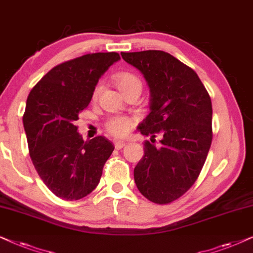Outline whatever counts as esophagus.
Wrapping results in <instances>:
<instances>
[{
  "label": "esophagus",
  "instance_id": "obj_1",
  "mask_svg": "<svg viewBox=\"0 0 253 253\" xmlns=\"http://www.w3.org/2000/svg\"><path fill=\"white\" fill-rule=\"evenodd\" d=\"M125 146H126V142H124V141H114V148L118 150L124 148Z\"/></svg>",
  "mask_w": 253,
  "mask_h": 253
}]
</instances>
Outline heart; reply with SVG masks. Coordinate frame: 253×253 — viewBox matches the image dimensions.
I'll return each instance as SVG.
<instances>
[{"mask_svg": "<svg viewBox=\"0 0 253 253\" xmlns=\"http://www.w3.org/2000/svg\"><path fill=\"white\" fill-rule=\"evenodd\" d=\"M114 82L118 89L123 95H126L130 91L141 92L142 90V82L137 77L135 74L129 72H121L114 76ZM100 90H102V84L96 85L93 90V98H97L99 95ZM106 129L114 136H125L129 133V130L133 128V121L128 117L124 116H114L111 117L105 124Z\"/></svg>", "mask_w": 253, "mask_h": 253, "instance_id": "b5f03b06", "label": "heart"}]
</instances>
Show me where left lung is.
Listing matches in <instances>:
<instances>
[{
  "mask_svg": "<svg viewBox=\"0 0 253 253\" xmlns=\"http://www.w3.org/2000/svg\"><path fill=\"white\" fill-rule=\"evenodd\" d=\"M146 79L150 91V113L139 125L151 136L134 169L141 194L155 204H170L195 183L210 151L211 100L193 69L163 50L121 53ZM161 134V144L153 139Z\"/></svg>",
  "mask_w": 253,
  "mask_h": 253,
  "instance_id": "8db88e82",
  "label": "left lung"
}]
</instances>
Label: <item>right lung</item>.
I'll use <instances>...</instances> for the list:
<instances>
[{
	"mask_svg": "<svg viewBox=\"0 0 253 253\" xmlns=\"http://www.w3.org/2000/svg\"><path fill=\"white\" fill-rule=\"evenodd\" d=\"M119 60V54L109 52L63 62L36 84L26 100L23 125L30 156L39 177L61 199L91 193L114 149L104 136L84 141L75 123L100 76Z\"/></svg>",
	"mask_w": 253,
	"mask_h": 253,
	"instance_id": "1",
	"label": "right lung"
}]
</instances>
